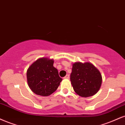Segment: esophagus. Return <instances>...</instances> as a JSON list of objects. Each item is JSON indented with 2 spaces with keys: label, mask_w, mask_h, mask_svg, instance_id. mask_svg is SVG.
<instances>
[{
  "label": "esophagus",
  "mask_w": 125,
  "mask_h": 125,
  "mask_svg": "<svg viewBox=\"0 0 125 125\" xmlns=\"http://www.w3.org/2000/svg\"><path fill=\"white\" fill-rule=\"evenodd\" d=\"M69 77H70V76H69V74H67V75H66L65 77H64V79H69Z\"/></svg>",
  "instance_id": "esophagus-1"
}]
</instances>
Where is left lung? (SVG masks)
I'll use <instances>...</instances> for the list:
<instances>
[{
    "mask_svg": "<svg viewBox=\"0 0 125 125\" xmlns=\"http://www.w3.org/2000/svg\"><path fill=\"white\" fill-rule=\"evenodd\" d=\"M70 81L76 94L88 97L95 95L100 90L102 76L91 63L76 62L73 64Z\"/></svg>",
    "mask_w": 125,
    "mask_h": 125,
    "instance_id": "obj_1",
    "label": "left lung"
}]
</instances>
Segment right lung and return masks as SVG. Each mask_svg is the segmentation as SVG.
<instances>
[{"label":"right lung","instance_id":"obj_1","mask_svg":"<svg viewBox=\"0 0 125 125\" xmlns=\"http://www.w3.org/2000/svg\"><path fill=\"white\" fill-rule=\"evenodd\" d=\"M53 60L41 58L34 62L27 72L28 84L33 93L48 96L57 90L62 79L53 67Z\"/></svg>","mask_w":125,"mask_h":125}]
</instances>
